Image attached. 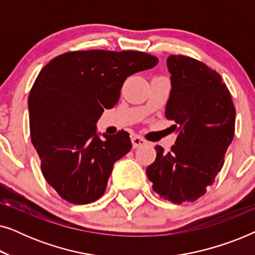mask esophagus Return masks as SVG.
I'll return each instance as SVG.
<instances>
[{"label":"esophagus","instance_id":"1","mask_svg":"<svg viewBox=\"0 0 255 255\" xmlns=\"http://www.w3.org/2000/svg\"><path fill=\"white\" fill-rule=\"evenodd\" d=\"M131 141H132V146H133V148L141 147V146L147 144V141H146L145 139H142L141 137H139V135H132Z\"/></svg>","mask_w":255,"mask_h":255}]
</instances>
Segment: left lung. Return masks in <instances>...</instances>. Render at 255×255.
Instances as JSON below:
<instances>
[{
    "label": "left lung",
    "mask_w": 255,
    "mask_h": 255,
    "mask_svg": "<svg viewBox=\"0 0 255 255\" xmlns=\"http://www.w3.org/2000/svg\"><path fill=\"white\" fill-rule=\"evenodd\" d=\"M167 67L172 90L165 115L179 135L168 153L155 146L146 174L160 197L181 204L203 196L215 182L235 135L236 109L222 76L204 62L169 55Z\"/></svg>",
    "instance_id": "8db88e82"
}]
</instances>
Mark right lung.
Masks as SVG:
<instances>
[{
    "mask_svg": "<svg viewBox=\"0 0 255 255\" xmlns=\"http://www.w3.org/2000/svg\"><path fill=\"white\" fill-rule=\"evenodd\" d=\"M158 61L138 51H74L41 69L29 95L31 140L45 180L61 198L88 204L104 194L114 163L132 144L124 130L101 139L97 120L118 102L128 76Z\"/></svg>",
    "mask_w": 255,
    "mask_h": 255,
    "instance_id": "add662e5",
    "label": "right lung"
}]
</instances>
